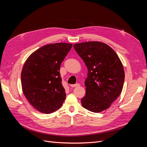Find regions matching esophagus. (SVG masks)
Instances as JSON below:
<instances>
[{
  "label": "esophagus",
  "mask_w": 147,
  "mask_h": 147,
  "mask_svg": "<svg viewBox=\"0 0 147 147\" xmlns=\"http://www.w3.org/2000/svg\"><path fill=\"white\" fill-rule=\"evenodd\" d=\"M80 86V84H78V83L75 84H70V86H71V87H72V88L77 87V86Z\"/></svg>",
  "instance_id": "1"
}]
</instances>
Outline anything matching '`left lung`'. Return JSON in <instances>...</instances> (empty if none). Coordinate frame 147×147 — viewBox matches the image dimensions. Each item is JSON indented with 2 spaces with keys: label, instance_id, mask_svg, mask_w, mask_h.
I'll return each instance as SVG.
<instances>
[{
  "label": "left lung",
  "instance_id": "8db88e82",
  "mask_svg": "<svg viewBox=\"0 0 147 147\" xmlns=\"http://www.w3.org/2000/svg\"><path fill=\"white\" fill-rule=\"evenodd\" d=\"M74 48L88 70L82 106L94 113L107 109L123 87L124 71L121 61L112 48L102 42L76 43Z\"/></svg>",
  "mask_w": 147,
  "mask_h": 147
}]
</instances>
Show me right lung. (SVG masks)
Segmentation results:
<instances>
[{
    "label": "right lung",
    "mask_w": 147,
    "mask_h": 147,
    "mask_svg": "<svg viewBox=\"0 0 147 147\" xmlns=\"http://www.w3.org/2000/svg\"><path fill=\"white\" fill-rule=\"evenodd\" d=\"M72 44L51 43L31 54L22 69V90L34 107L43 113L58 110L65 99L60 66Z\"/></svg>",
    "instance_id": "right-lung-1"
}]
</instances>
